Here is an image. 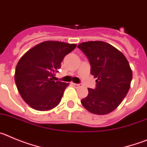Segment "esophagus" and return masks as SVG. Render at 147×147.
Wrapping results in <instances>:
<instances>
[{
  "label": "esophagus",
  "instance_id": "1",
  "mask_svg": "<svg viewBox=\"0 0 147 147\" xmlns=\"http://www.w3.org/2000/svg\"><path fill=\"white\" fill-rule=\"evenodd\" d=\"M73 85H74V87L76 88H80V87H81V84H76V83H73L72 84Z\"/></svg>",
  "mask_w": 147,
  "mask_h": 147
}]
</instances>
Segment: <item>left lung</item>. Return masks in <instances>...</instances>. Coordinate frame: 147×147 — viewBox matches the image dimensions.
I'll use <instances>...</instances> for the list:
<instances>
[{
  "label": "left lung",
  "mask_w": 147,
  "mask_h": 147,
  "mask_svg": "<svg viewBox=\"0 0 147 147\" xmlns=\"http://www.w3.org/2000/svg\"><path fill=\"white\" fill-rule=\"evenodd\" d=\"M87 56L90 74L96 78L95 89L88 88L81 103L90 113L106 115L118 107L130 88L132 72L125 56L103 41H89L78 45Z\"/></svg>",
  "instance_id": "1"
}]
</instances>
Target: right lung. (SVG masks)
<instances>
[{"label":"right lung","instance_id":"1","mask_svg":"<svg viewBox=\"0 0 147 147\" xmlns=\"http://www.w3.org/2000/svg\"><path fill=\"white\" fill-rule=\"evenodd\" d=\"M76 44L45 41L28 50L15 68V80L23 99L32 108L50 110L60 102L68 83L54 81L64 57Z\"/></svg>","mask_w":147,"mask_h":147}]
</instances>
